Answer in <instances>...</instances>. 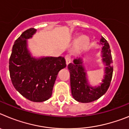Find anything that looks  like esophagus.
I'll list each match as a JSON object with an SVG mask.
<instances>
[{"label": "esophagus", "instance_id": "1", "mask_svg": "<svg viewBox=\"0 0 129 129\" xmlns=\"http://www.w3.org/2000/svg\"><path fill=\"white\" fill-rule=\"evenodd\" d=\"M65 59H66V63H67V65H68V64L71 62V57H70V55H66Z\"/></svg>", "mask_w": 129, "mask_h": 129}]
</instances>
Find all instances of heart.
<instances>
[{
    "label": "heart",
    "instance_id": "obj_1",
    "mask_svg": "<svg viewBox=\"0 0 129 129\" xmlns=\"http://www.w3.org/2000/svg\"><path fill=\"white\" fill-rule=\"evenodd\" d=\"M88 41V39L87 37H85V36H82L79 38V44H80V46H84L85 44H86Z\"/></svg>",
    "mask_w": 129,
    "mask_h": 129
}]
</instances>
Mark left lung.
Here are the masks:
<instances>
[{
  "label": "left lung",
  "instance_id": "8db88e82",
  "mask_svg": "<svg viewBox=\"0 0 129 129\" xmlns=\"http://www.w3.org/2000/svg\"><path fill=\"white\" fill-rule=\"evenodd\" d=\"M100 43L103 44L102 48L103 61L106 64L105 76L103 83L98 87H91L88 83L85 68L82 65L80 58L74 60V63H70L68 68L70 74V86L73 98L81 103H90L97 100L106 93L110 86L113 74L112 57L110 46L104 37H101Z\"/></svg>",
  "mask_w": 129,
  "mask_h": 129
}]
</instances>
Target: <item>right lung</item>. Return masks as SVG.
I'll use <instances>...</instances> for the list:
<instances>
[{
    "label": "right lung",
    "instance_id": "obj_1",
    "mask_svg": "<svg viewBox=\"0 0 129 129\" xmlns=\"http://www.w3.org/2000/svg\"><path fill=\"white\" fill-rule=\"evenodd\" d=\"M36 31L33 28L26 29L15 41L9 70L12 84L22 96L34 102H43L52 96L58 72L67 64L64 57L39 59L31 57L26 40Z\"/></svg>",
    "mask_w": 129,
    "mask_h": 129
}]
</instances>
